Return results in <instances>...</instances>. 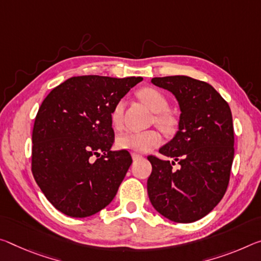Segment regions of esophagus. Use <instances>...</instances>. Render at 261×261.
I'll list each match as a JSON object with an SVG mask.
<instances>
[{"mask_svg":"<svg viewBox=\"0 0 261 261\" xmlns=\"http://www.w3.org/2000/svg\"><path fill=\"white\" fill-rule=\"evenodd\" d=\"M132 159H134V160H140V159H143L144 158V156L142 155V154H139V153H132Z\"/></svg>","mask_w":261,"mask_h":261,"instance_id":"34e87169","label":"esophagus"}]
</instances>
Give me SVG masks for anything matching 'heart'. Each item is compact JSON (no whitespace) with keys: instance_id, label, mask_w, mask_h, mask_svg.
<instances>
[{"instance_id":"b5f03b06","label":"heart","mask_w":261,"mask_h":261,"mask_svg":"<svg viewBox=\"0 0 261 261\" xmlns=\"http://www.w3.org/2000/svg\"><path fill=\"white\" fill-rule=\"evenodd\" d=\"M138 96L147 108H150L154 116V122L164 130H171L173 127L174 121L171 116L164 111L168 108V101L165 95L155 88H143L138 92ZM123 111H124V101L119 100L114 106L110 114L111 123L115 127H121L123 121ZM161 142V137L158 132L154 130L140 131V132H125L121 135L117 139V146L122 150H127L135 153H146L156 147Z\"/></svg>"}]
</instances>
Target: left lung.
<instances>
[{"label": "left lung", "mask_w": 261, "mask_h": 261, "mask_svg": "<svg viewBox=\"0 0 261 261\" xmlns=\"http://www.w3.org/2000/svg\"><path fill=\"white\" fill-rule=\"evenodd\" d=\"M151 82L174 95L181 114L179 131L159 150L173 161L147 156L148 197L168 220L195 222L220 203L229 185L234 154L230 107L213 86L196 79L174 75Z\"/></svg>", "instance_id": "1"}]
</instances>
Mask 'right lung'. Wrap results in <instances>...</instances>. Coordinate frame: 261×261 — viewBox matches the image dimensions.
<instances>
[{
    "label": "right lung",
    "instance_id": "right-lung-1",
    "mask_svg": "<svg viewBox=\"0 0 261 261\" xmlns=\"http://www.w3.org/2000/svg\"><path fill=\"white\" fill-rule=\"evenodd\" d=\"M142 80L73 76L41 103L32 131L31 169L40 190L59 212L84 218L114 200L132 158L126 150H110L115 140L110 114Z\"/></svg>",
    "mask_w": 261,
    "mask_h": 261
}]
</instances>
